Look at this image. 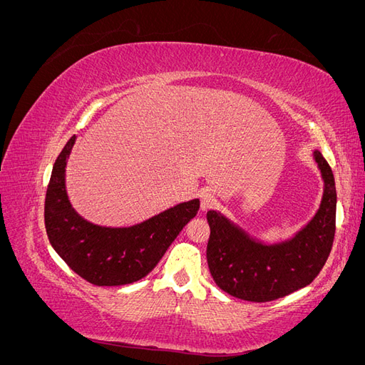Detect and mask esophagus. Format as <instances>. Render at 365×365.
<instances>
[{
  "label": "esophagus",
  "mask_w": 365,
  "mask_h": 365,
  "mask_svg": "<svg viewBox=\"0 0 365 365\" xmlns=\"http://www.w3.org/2000/svg\"><path fill=\"white\" fill-rule=\"evenodd\" d=\"M216 205V196L213 192L210 190H205L201 193V208L204 210V212H207V210L213 208Z\"/></svg>",
  "instance_id": "1"
}]
</instances>
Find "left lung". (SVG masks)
Masks as SVG:
<instances>
[{"instance_id":"1","label":"left lung","mask_w":365,"mask_h":365,"mask_svg":"<svg viewBox=\"0 0 365 365\" xmlns=\"http://www.w3.org/2000/svg\"><path fill=\"white\" fill-rule=\"evenodd\" d=\"M314 158L324 181L323 200L311 222L291 240L264 245L215 210L207 213V262L220 289L240 300L271 302L304 288L323 269L335 237L336 189L322 152L315 150Z\"/></svg>"}]
</instances>
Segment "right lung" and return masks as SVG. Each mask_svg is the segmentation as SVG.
I'll list each match as a JSON object with an SVG mask.
<instances>
[{
  "label": "right lung",
  "mask_w": 365,
  "mask_h": 365,
  "mask_svg": "<svg viewBox=\"0 0 365 365\" xmlns=\"http://www.w3.org/2000/svg\"><path fill=\"white\" fill-rule=\"evenodd\" d=\"M73 135L53 165L43 219L51 247L68 267L96 286L134 283L148 275L200 210V200L182 202L129 228H106L77 215L65 190V165Z\"/></svg>",
  "instance_id": "add662e5"
}]
</instances>
